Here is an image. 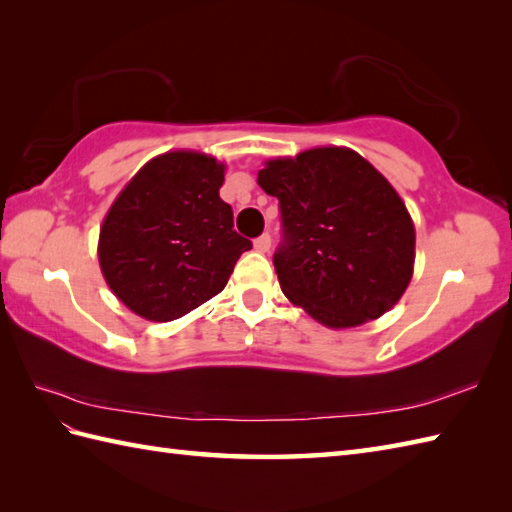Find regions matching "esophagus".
<instances>
[{"label":"esophagus","mask_w":512,"mask_h":512,"mask_svg":"<svg viewBox=\"0 0 512 512\" xmlns=\"http://www.w3.org/2000/svg\"><path fill=\"white\" fill-rule=\"evenodd\" d=\"M254 247H256V252H260V254L269 252V247H271V236H269V234L258 236L256 241H254Z\"/></svg>","instance_id":"34e87169"}]
</instances>
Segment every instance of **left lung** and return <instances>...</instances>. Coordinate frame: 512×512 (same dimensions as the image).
Returning <instances> with one entry per match:
<instances>
[{"label": "left lung", "instance_id": "left-lung-1", "mask_svg": "<svg viewBox=\"0 0 512 512\" xmlns=\"http://www.w3.org/2000/svg\"><path fill=\"white\" fill-rule=\"evenodd\" d=\"M258 186L280 203L274 267L295 306L328 328H352L401 300L414 274V221L368 160L320 146L265 162Z\"/></svg>", "mask_w": 512, "mask_h": 512}]
</instances>
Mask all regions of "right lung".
Returning a JSON list of instances; mask_svg holds the SVG:
<instances>
[{
  "label": "right lung",
  "mask_w": 512,
  "mask_h": 512,
  "mask_svg": "<svg viewBox=\"0 0 512 512\" xmlns=\"http://www.w3.org/2000/svg\"><path fill=\"white\" fill-rule=\"evenodd\" d=\"M225 164L197 151L146 162L100 225L98 263L135 315L170 322L221 293L252 241L236 234L219 197Z\"/></svg>",
  "instance_id": "add662e5"
}]
</instances>
